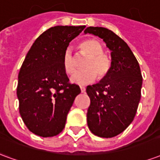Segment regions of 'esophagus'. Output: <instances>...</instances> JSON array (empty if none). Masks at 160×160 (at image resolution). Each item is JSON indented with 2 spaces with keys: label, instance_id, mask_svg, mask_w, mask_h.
I'll use <instances>...</instances> for the list:
<instances>
[{
  "label": "esophagus",
  "instance_id": "1",
  "mask_svg": "<svg viewBox=\"0 0 160 160\" xmlns=\"http://www.w3.org/2000/svg\"><path fill=\"white\" fill-rule=\"evenodd\" d=\"M80 91H81V92H86V87H80Z\"/></svg>",
  "mask_w": 160,
  "mask_h": 160
}]
</instances>
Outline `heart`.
Segmentation results:
<instances>
[{"instance_id": "heart-1", "label": "heart", "mask_w": 160, "mask_h": 160, "mask_svg": "<svg viewBox=\"0 0 160 160\" xmlns=\"http://www.w3.org/2000/svg\"><path fill=\"white\" fill-rule=\"evenodd\" d=\"M80 50L87 55L83 63V69L78 70L70 78L71 82L78 85H85L92 82L96 77L105 76L111 68V61L104 53V47L96 39H87L79 45ZM62 64L67 74H72L75 70L74 59L70 49L63 53Z\"/></svg>"}]
</instances>
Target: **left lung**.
Wrapping results in <instances>:
<instances>
[{"instance_id": "left-lung-1", "label": "left lung", "mask_w": 160, "mask_h": 160, "mask_svg": "<svg viewBox=\"0 0 160 160\" xmlns=\"http://www.w3.org/2000/svg\"><path fill=\"white\" fill-rule=\"evenodd\" d=\"M91 33L104 40L111 50V66L100 82L88 86L90 98L87 125L97 136H117L133 122L141 96L142 75L138 61L126 42L111 30L87 27Z\"/></svg>"}]
</instances>
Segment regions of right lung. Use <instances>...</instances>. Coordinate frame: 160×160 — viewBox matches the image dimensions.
Masks as SVG:
<instances>
[{
	"mask_svg": "<svg viewBox=\"0 0 160 160\" xmlns=\"http://www.w3.org/2000/svg\"><path fill=\"white\" fill-rule=\"evenodd\" d=\"M85 27L49 28L33 42L23 62L17 86L19 114L33 134L52 137L65 127L68 113L80 88L69 82L62 60L69 42Z\"/></svg>",
	"mask_w": 160,
	"mask_h": 160,
	"instance_id": "obj_1",
	"label": "right lung"
}]
</instances>
